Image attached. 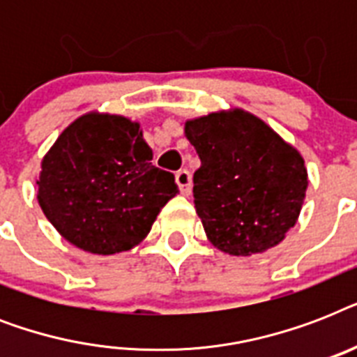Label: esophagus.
Instances as JSON below:
<instances>
[{
    "mask_svg": "<svg viewBox=\"0 0 357 357\" xmlns=\"http://www.w3.org/2000/svg\"><path fill=\"white\" fill-rule=\"evenodd\" d=\"M176 183H178L181 195H190V190H192V181H190V174L187 172V170H179V172H176Z\"/></svg>",
    "mask_w": 357,
    "mask_h": 357,
    "instance_id": "1",
    "label": "esophagus"
}]
</instances>
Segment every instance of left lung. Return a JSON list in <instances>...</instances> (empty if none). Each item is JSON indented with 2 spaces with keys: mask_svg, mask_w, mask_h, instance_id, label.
Segmentation results:
<instances>
[{
  "mask_svg": "<svg viewBox=\"0 0 357 357\" xmlns=\"http://www.w3.org/2000/svg\"><path fill=\"white\" fill-rule=\"evenodd\" d=\"M185 135L202 161L192 192L213 246L252 255L282 243L307 189L300 151L243 109L187 120Z\"/></svg>",
  "mask_w": 357,
  "mask_h": 357,
  "instance_id": "obj_1",
  "label": "left lung"
}]
</instances>
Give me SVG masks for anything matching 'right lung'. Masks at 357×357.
<instances>
[{
	"label": "right lung",
	"mask_w": 357,
	"mask_h": 357,
	"mask_svg": "<svg viewBox=\"0 0 357 357\" xmlns=\"http://www.w3.org/2000/svg\"><path fill=\"white\" fill-rule=\"evenodd\" d=\"M139 122L86 113L42 159L38 204L53 228L91 254L131 250L178 195L174 174L151 165Z\"/></svg>",
	"instance_id": "obj_1"
}]
</instances>
